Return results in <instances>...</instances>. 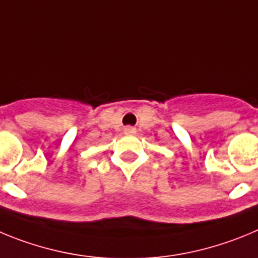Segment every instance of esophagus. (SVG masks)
Returning a JSON list of instances; mask_svg holds the SVG:
<instances>
[{
	"instance_id": "1",
	"label": "esophagus",
	"mask_w": 258,
	"mask_h": 258,
	"mask_svg": "<svg viewBox=\"0 0 258 258\" xmlns=\"http://www.w3.org/2000/svg\"><path fill=\"white\" fill-rule=\"evenodd\" d=\"M127 131H128V132H134V130H132V128H127Z\"/></svg>"
}]
</instances>
